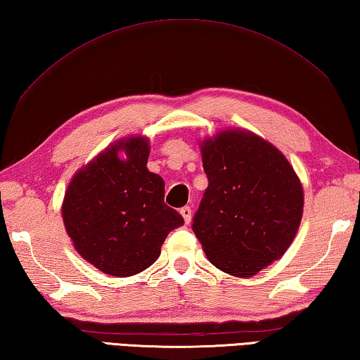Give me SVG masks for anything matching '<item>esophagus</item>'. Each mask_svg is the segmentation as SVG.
Returning a JSON list of instances; mask_svg holds the SVG:
<instances>
[{
    "instance_id": "1",
    "label": "esophagus",
    "mask_w": 360,
    "mask_h": 360,
    "mask_svg": "<svg viewBox=\"0 0 360 360\" xmlns=\"http://www.w3.org/2000/svg\"><path fill=\"white\" fill-rule=\"evenodd\" d=\"M180 214L183 216V219H185V222L188 224L189 221H191V207H183L180 208Z\"/></svg>"
}]
</instances>
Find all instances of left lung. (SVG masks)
Instances as JSON below:
<instances>
[{
	"mask_svg": "<svg viewBox=\"0 0 360 360\" xmlns=\"http://www.w3.org/2000/svg\"><path fill=\"white\" fill-rule=\"evenodd\" d=\"M208 188L193 232L216 268L249 277L283 255L300 227L304 195L287 158L250 131L202 146Z\"/></svg>",
	"mask_w": 360,
	"mask_h": 360,
	"instance_id": "8db88e82",
	"label": "left lung"
}]
</instances>
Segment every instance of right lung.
Instances as JSON below:
<instances>
[{
    "instance_id": "1",
    "label": "right lung",
    "mask_w": 360,
    "mask_h": 360,
    "mask_svg": "<svg viewBox=\"0 0 360 360\" xmlns=\"http://www.w3.org/2000/svg\"><path fill=\"white\" fill-rule=\"evenodd\" d=\"M148 152L146 138L120 141L81 169L65 193L63 218L75 249L110 276L150 266L167 233L185 222L165 203V180L148 172Z\"/></svg>"
}]
</instances>
